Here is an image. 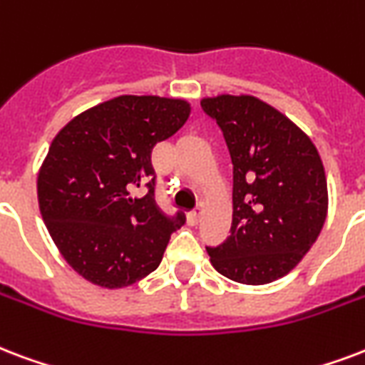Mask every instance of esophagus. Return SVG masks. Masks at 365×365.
<instances>
[{
    "label": "esophagus",
    "instance_id": "esophagus-1",
    "mask_svg": "<svg viewBox=\"0 0 365 365\" xmlns=\"http://www.w3.org/2000/svg\"><path fill=\"white\" fill-rule=\"evenodd\" d=\"M202 214H205V207H202V205H199V207L195 208L193 212H189V216H187L189 224H191V226H197V224L201 222Z\"/></svg>",
    "mask_w": 365,
    "mask_h": 365
}]
</instances>
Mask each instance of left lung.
<instances>
[{
    "label": "left lung",
    "mask_w": 365,
    "mask_h": 365,
    "mask_svg": "<svg viewBox=\"0 0 365 365\" xmlns=\"http://www.w3.org/2000/svg\"><path fill=\"white\" fill-rule=\"evenodd\" d=\"M220 126L233 164L230 237L207 247L222 275L266 285L310 250L327 216V182L318 149L287 116L252 96L201 101Z\"/></svg>",
    "instance_id": "8db88e82"
}]
</instances>
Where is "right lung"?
I'll list each match as a JSON object with an SVG mask.
<instances>
[{
	"instance_id": "obj_1",
	"label": "right lung",
	"mask_w": 365,
	"mask_h": 365,
	"mask_svg": "<svg viewBox=\"0 0 365 365\" xmlns=\"http://www.w3.org/2000/svg\"><path fill=\"white\" fill-rule=\"evenodd\" d=\"M187 101L120 96L72 118L53 139L38 176V202L65 260L99 287L133 285L158 268L185 214L155 202L151 153L185 124ZM146 183L141 200L129 197Z\"/></svg>"
}]
</instances>
